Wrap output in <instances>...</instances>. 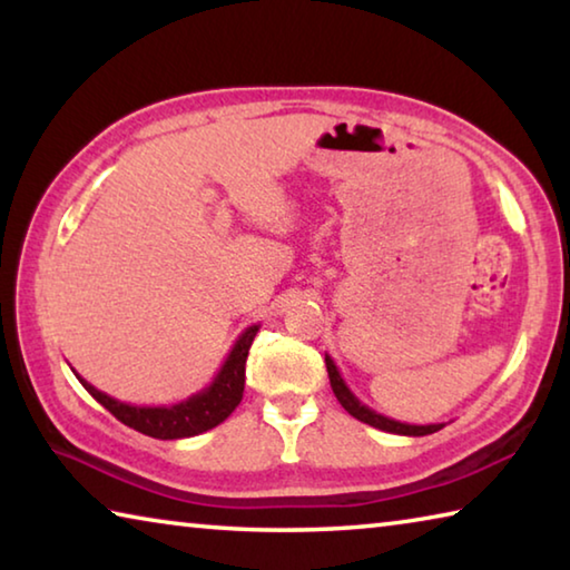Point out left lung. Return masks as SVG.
<instances>
[{
	"instance_id": "1",
	"label": "left lung",
	"mask_w": 570,
	"mask_h": 570,
	"mask_svg": "<svg viewBox=\"0 0 570 570\" xmlns=\"http://www.w3.org/2000/svg\"><path fill=\"white\" fill-rule=\"evenodd\" d=\"M326 360V372H330V382H332V390L336 394V400H340L342 407L356 417L364 424H372V428L384 430V432H392V435H407V438H422V435H432V432H438L445 428V422H438V424H410V422H400V420H392V417H384V414L374 412L372 407H366V404L356 397V394L346 387L344 377L340 374V366L334 364V360L330 354L324 356Z\"/></svg>"
}]
</instances>
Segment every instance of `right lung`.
I'll use <instances>...</instances> for the list:
<instances>
[{
  "label": "right lung",
  "instance_id": "obj_1",
  "mask_svg": "<svg viewBox=\"0 0 570 570\" xmlns=\"http://www.w3.org/2000/svg\"><path fill=\"white\" fill-rule=\"evenodd\" d=\"M262 324H250L248 330L240 332L236 344L230 346L228 356L220 364L218 374L206 390L190 394L188 400L176 404H160V407H140V404H128L110 397V394L92 387L88 380H82L75 370V377L88 390L95 400H98L105 410L112 412L122 424L142 432L148 438L158 440H180L200 435L216 424L224 422L230 412L238 407L240 397H244V382H246V356L254 336Z\"/></svg>",
  "mask_w": 570,
  "mask_h": 570
}]
</instances>
